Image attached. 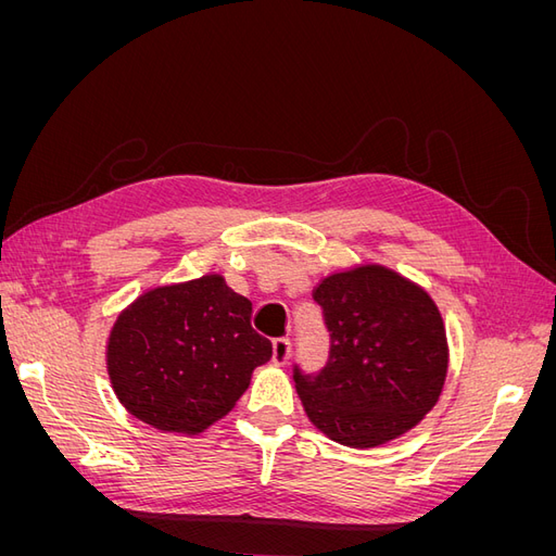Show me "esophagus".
Segmentation results:
<instances>
[{"label": "esophagus", "instance_id": "obj_1", "mask_svg": "<svg viewBox=\"0 0 556 556\" xmlns=\"http://www.w3.org/2000/svg\"><path fill=\"white\" fill-rule=\"evenodd\" d=\"M290 352H292V343L288 339H276L274 341V364H278V366L288 364Z\"/></svg>", "mask_w": 556, "mask_h": 556}]
</instances>
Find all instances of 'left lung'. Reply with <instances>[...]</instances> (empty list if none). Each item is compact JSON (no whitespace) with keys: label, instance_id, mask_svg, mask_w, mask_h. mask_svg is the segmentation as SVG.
I'll return each mask as SVG.
<instances>
[{"label":"left lung","instance_id":"1","mask_svg":"<svg viewBox=\"0 0 556 556\" xmlns=\"http://www.w3.org/2000/svg\"><path fill=\"white\" fill-rule=\"evenodd\" d=\"M313 299L329 329V359L294 382L311 422L348 447H376L410 431L439 403L447 336L425 288L380 264L319 280Z\"/></svg>","mask_w":556,"mask_h":556}]
</instances>
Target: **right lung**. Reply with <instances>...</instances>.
<instances>
[{
	"mask_svg": "<svg viewBox=\"0 0 556 556\" xmlns=\"http://www.w3.org/2000/svg\"><path fill=\"white\" fill-rule=\"evenodd\" d=\"M252 304L220 274L162 285L117 315L106 368L117 401L141 422L201 433L248 390L271 359V341L250 327Z\"/></svg>",
	"mask_w": 556,
	"mask_h": 556,
	"instance_id": "add662e5",
	"label": "right lung"
}]
</instances>
